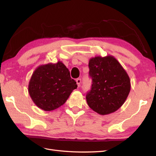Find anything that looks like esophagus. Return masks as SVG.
I'll return each instance as SVG.
<instances>
[{"label":"esophagus","mask_w":156,"mask_h":156,"mask_svg":"<svg viewBox=\"0 0 156 156\" xmlns=\"http://www.w3.org/2000/svg\"><path fill=\"white\" fill-rule=\"evenodd\" d=\"M76 82H77V86L79 87L80 86H81V79H77L76 80Z\"/></svg>","instance_id":"esophagus-1"}]
</instances>
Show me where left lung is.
<instances>
[{
	"label": "left lung",
	"instance_id": "obj_1",
	"mask_svg": "<svg viewBox=\"0 0 156 156\" xmlns=\"http://www.w3.org/2000/svg\"><path fill=\"white\" fill-rule=\"evenodd\" d=\"M88 66L92 79L91 90L86 96L88 106L101 115L116 111L130 92V79L126 70L111 55L91 58Z\"/></svg>",
	"mask_w": 156,
	"mask_h": 156
}]
</instances>
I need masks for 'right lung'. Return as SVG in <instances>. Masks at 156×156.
Returning a JSON list of instances; mask_svg holds the SVG:
<instances>
[{"label":"right lung","mask_w":156,"mask_h":156,"mask_svg":"<svg viewBox=\"0 0 156 156\" xmlns=\"http://www.w3.org/2000/svg\"><path fill=\"white\" fill-rule=\"evenodd\" d=\"M77 87L68 69L58 61L37 67L32 75L28 90L37 107L51 111L64 104Z\"/></svg>","instance_id":"1"}]
</instances>
